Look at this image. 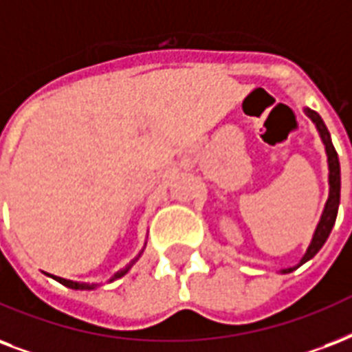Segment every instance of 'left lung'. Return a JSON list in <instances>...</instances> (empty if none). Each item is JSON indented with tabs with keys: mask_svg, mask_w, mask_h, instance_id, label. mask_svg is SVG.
Listing matches in <instances>:
<instances>
[{
	"mask_svg": "<svg viewBox=\"0 0 352 352\" xmlns=\"http://www.w3.org/2000/svg\"><path fill=\"white\" fill-rule=\"evenodd\" d=\"M305 112H307L308 116H310V120L316 123V127H318L319 131V136H321V140H323V144H325L327 158H329V186H331V190H329V199H327L325 210H323V214H321L318 229H316V232H314V238L312 241H310V245H308L307 253H305L301 262L295 265V267L283 270V273H292L294 270H297L299 265H302L305 262H308V260L316 256V253H318L319 249L323 248V243H325L329 234H331L332 227H334V223H336L338 206H340V160H338L336 149H334V146H332L331 134H329V131H327L325 123H323V120H321V116H319L318 112L310 111V109H307Z\"/></svg>",
	"mask_w": 352,
	"mask_h": 352,
	"instance_id": "obj_1",
	"label": "left lung"
}]
</instances>
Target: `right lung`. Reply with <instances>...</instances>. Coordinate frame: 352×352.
Listing matches in <instances>:
<instances>
[{
  "mask_svg": "<svg viewBox=\"0 0 352 352\" xmlns=\"http://www.w3.org/2000/svg\"><path fill=\"white\" fill-rule=\"evenodd\" d=\"M138 256H140V254H138ZM136 260H138V258H134L133 262H131V264H129L127 267H125V270H122V272H118L116 275H114V277H112V280H114V278H120V277H123V275H125V273H127L129 270H131V265H133L134 262H136ZM51 277L55 278V280H58V283H60V284H64V286H68V288H72V289H92L94 286H96V284H87V283H74V280H66V278L55 277V275H51Z\"/></svg>",
  "mask_w": 352,
  "mask_h": 352,
  "instance_id": "add662e5",
  "label": "right lung"
}]
</instances>
